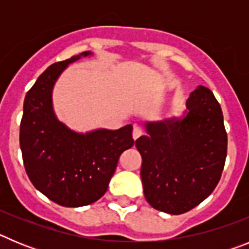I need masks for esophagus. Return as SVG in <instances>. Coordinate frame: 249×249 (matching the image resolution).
Instances as JSON below:
<instances>
[{"instance_id":"obj_1","label":"esophagus","mask_w":249,"mask_h":249,"mask_svg":"<svg viewBox=\"0 0 249 249\" xmlns=\"http://www.w3.org/2000/svg\"><path fill=\"white\" fill-rule=\"evenodd\" d=\"M141 135H142V129H141L140 127H137V126L133 127V132H132V137H133V140L136 141L138 137H140Z\"/></svg>"}]
</instances>
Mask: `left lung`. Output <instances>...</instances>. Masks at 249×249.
I'll list each match as a JSON object with an SVG mask.
<instances>
[{"instance_id":"left-lung-1","label":"left lung","mask_w":249,"mask_h":249,"mask_svg":"<svg viewBox=\"0 0 249 249\" xmlns=\"http://www.w3.org/2000/svg\"><path fill=\"white\" fill-rule=\"evenodd\" d=\"M136 141L142 156L141 178L155 210L182 214L213 192L227 157L223 113L211 89L190 93L182 117L144 122Z\"/></svg>"}]
</instances>
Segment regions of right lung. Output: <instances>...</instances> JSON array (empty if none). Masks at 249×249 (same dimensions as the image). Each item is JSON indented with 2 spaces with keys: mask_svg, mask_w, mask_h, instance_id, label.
Wrapping results in <instances>:
<instances>
[{
  "mask_svg": "<svg viewBox=\"0 0 249 249\" xmlns=\"http://www.w3.org/2000/svg\"><path fill=\"white\" fill-rule=\"evenodd\" d=\"M92 54L86 51L51 65L23 103L19 146L26 172L39 192L63 207L98 201L108 188L120 156L135 143L132 124L80 133L68 128L54 113L52 91L58 77L68 65Z\"/></svg>",
  "mask_w": 249,
  "mask_h": 249,
  "instance_id": "1",
  "label": "right lung"
}]
</instances>
